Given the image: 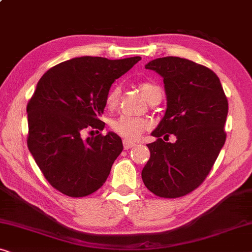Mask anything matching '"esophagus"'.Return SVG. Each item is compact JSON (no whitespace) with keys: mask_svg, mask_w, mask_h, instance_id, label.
<instances>
[{"mask_svg":"<svg viewBox=\"0 0 252 252\" xmlns=\"http://www.w3.org/2000/svg\"><path fill=\"white\" fill-rule=\"evenodd\" d=\"M134 145H136V143L132 140H129V139H125L123 140V147H125V150H129V148L133 147Z\"/></svg>","mask_w":252,"mask_h":252,"instance_id":"obj_1","label":"esophagus"}]
</instances>
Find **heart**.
Segmentation results:
<instances>
[{
  "mask_svg": "<svg viewBox=\"0 0 252 252\" xmlns=\"http://www.w3.org/2000/svg\"><path fill=\"white\" fill-rule=\"evenodd\" d=\"M141 92H143L144 97L148 98L150 95L155 91H161L160 88L154 86V84L145 82L140 86ZM120 94H121V88L119 86H115L112 88V90L109 91V94L106 98V104L108 107H114L118 104ZM148 126L147 121H145L143 119L139 118H131V116L122 115L120 118L115 119L112 122V127L116 133H119L120 136L131 139V138H136L139 134L143 133V131L146 129Z\"/></svg>",
  "mask_w": 252,
  "mask_h": 252,
  "instance_id": "b5f03b06",
  "label": "heart"
}]
</instances>
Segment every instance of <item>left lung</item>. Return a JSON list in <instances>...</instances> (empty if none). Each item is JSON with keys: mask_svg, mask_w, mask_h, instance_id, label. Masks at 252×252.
<instances>
[{"mask_svg": "<svg viewBox=\"0 0 252 252\" xmlns=\"http://www.w3.org/2000/svg\"><path fill=\"white\" fill-rule=\"evenodd\" d=\"M162 76L166 109L148 144L151 158L141 171L145 186L160 197L184 196L210 172L226 140L228 101L218 76L208 67L179 57L145 65ZM175 143L162 140L168 133Z\"/></svg>", "mask_w": 252, "mask_h": 252, "instance_id": "obj_1", "label": "left lung"}]
</instances>
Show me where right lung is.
<instances>
[{"label":"right lung","instance_id":"obj_1","mask_svg":"<svg viewBox=\"0 0 252 252\" xmlns=\"http://www.w3.org/2000/svg\"><path fill=\"white\" fill-rule=\"evenodd\" d=\"M140 57L111 60L83 56L44 73L27 105V145L51 186L82 197L104 185L123 144L115 132L83 139L86 129H104L100 121L109 89Z\"/></svg>","mask_w":252,"mask_h":252}]
</instances>
